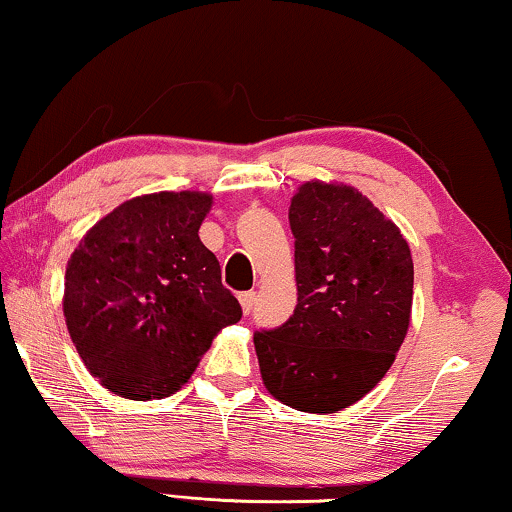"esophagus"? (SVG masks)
Instances as JSON below:
<instances>
[{"mask_svg": "<svg viewBox=\"0 0 512 512\" xmlns=\"http://www.w3.org/2000/svg\"><path fill=\"white\" fill-rule=\"evenodd\" d=\"M239 301H241L243 315H250V312H253V305H255V292H243V294H239Z\"/></svg>", "mask_w": 512, "mask_h": 512, "instance_id": "1", "label": "esophagus"}]
</instances>
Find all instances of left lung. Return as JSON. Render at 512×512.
<instances>
[{
	"label": "left lung",
	"instance_id": "8db88e82",
	"mask_svg": "<svg viewBox=\"0 0 512 512\" xmlns=\"http://www.w3.org/2000/svg\"><path fill=\"white\" fill-rule=\"evenodd\" d=\"M294 315L255 333L264 386L308 414H335L379 384L409 329L414 262L398 227L349 186L308 181L289 207Z\"/></svg>",
	"mask_w": 512,
	"mask_h": 512
}]
</instances>
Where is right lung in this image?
Masks as SVG:
<instances>
[{
  "instance_id": "1",
  "label": "right lung",
  "mask_w": 512,
  "mask_h": 512,
  "mask_svg": "<svg viewBox=\"0 0 512 512\" xmlns=\"http://www.w3.org/2000/svg\"><path fill=\"white\" fill-rule=\"evenodd\" d=\"M207 193L128 200L91 227L66 266L64 317L75 349L105 388L167 398L193 375L213 335L241 319L200 241Z\"/></svg>"
}]
</instances>
